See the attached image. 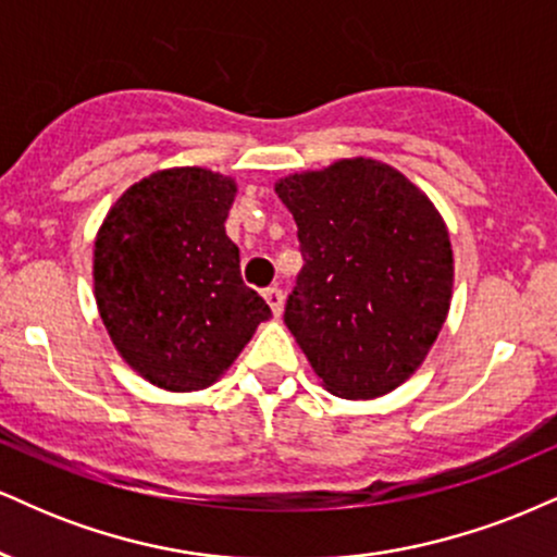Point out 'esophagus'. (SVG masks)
I'll list each match as a JSON object with an SVG mask.
<instances>
[{
    "label": "esophagus",
    "instance_id": "1",
    "mask_svg": "<svg viewBox=\"0 0 557 557\" xmlns=\"http://www.w3.org/2000/svg\"><path fill=\"white\" fill-rule=\"evenodd\" d=\"M263 297H265V302L271 305V310H273V315H281V310H284V292L278 289V286H268V289L263 292Z\"/></svg>",
    "mask_w": 557,
    "mask_h": 557
}]
</instances>
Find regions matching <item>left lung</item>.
<instances>
[{"instance_id":"obj_1","label":"left lung","mask_w":557,"mask_h":557,"mask_svg":"<svg viewBox=\"0 0 557 557\" xmlns=\"http://www.w3.org/2000/svg\"><path fill=\"white\" fill-rule=\"evenodd\" d=\"M276 193L297 221L305 260L284 323L331 394H388L446 323L454 252L441 213L372 159L292 174Z\"/></svg>"}]
</instances>
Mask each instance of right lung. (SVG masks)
I'll return each mask as SVG.
<instances>
[{"label":"right lung","mask_w":557,"mask_h":557,"mask_svg":"<svg viewBox=\"0 0 557 557\" xmlns=\"http://www.w3.org/2000/svg\"><path fill=\"white\" fill-rule=\"evenodd\" d=\"M234 193L208 169H166L129 187L98 228V312L129 368L159 388L211 385L271 318L226 237Z\"/></svg>","instance_id":"1"}]
</instances>
